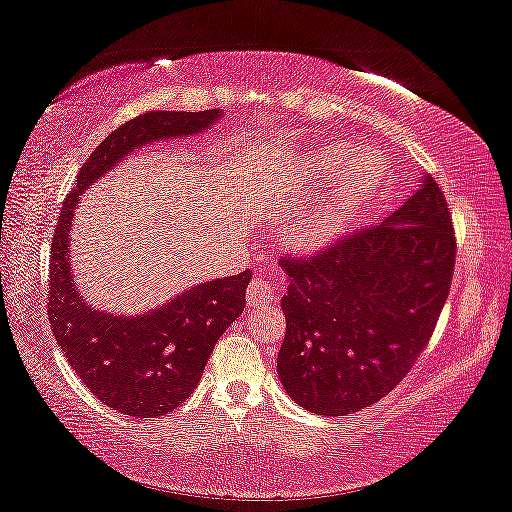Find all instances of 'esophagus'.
<instances>
[{
	"label": "esophagus",
	"instance_id": "obj_1",
	"mask_svg": "<svg viewBox=\"0 0 512 512\" xmlns=\"http://www.w3.org/2000/svg\"><path fill=\"white\" fill-rule=\"evenodd\" d=\"M246 298H248L250 305L262 307V305H268V302H273V298H275V289H273L271 284H268V282H264L262 277H255V280L248 284Z\"/></svg>",
	"mask_w": 512,
	"mask_h": 512
}]
</instances>
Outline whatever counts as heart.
Here are the masks:
<instances>
[{
  "label": "heart",
  "mask_w": 512,
  "mask_h": 512,
  "mask_svg": "<svg viewBox=\"0 0 512 512\" xmlns=\"http://www.w3.org/2000/svg\"><path fill=\"white\" fill-rule=\"evenodd\" d=\"M370 169V158H366L354 146L339 144L320 151L311 160V176L318 183H332L334 178L339 180H336L332 192H329L327 201L316 212L307 214L305 219L296 223V228L291 230L289 237L291 244L307 250L325 244V241L339 235L352 219L361 198L368 192Z\"/></svg>",
  "instance_id": "b5f03b06"
}]
</instances>
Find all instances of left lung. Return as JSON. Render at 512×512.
Here are the masks:
<instances>
[{"label": "left lung", "instance_id": "8db88e82", "mask_svg": "<svg viewBox=\"0 0 512 512\" xmlns=\"http://www.w3.org/2000/svg\"><path fill=\"white\" fill-rule=\"evenodd\" d=\"M456 237L431 176L379 225L309 257H282L289 277L277 377L316 415L375 404L427 348L452 287Z\"/></svg>", "mask_w": 512, "mask_h": 512}]
</instances>
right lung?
Segmentation results:
<instances>
[{
  "mask_svg": "<svg viewBox=\"0 0 512 512\" xmlns=\"http://www.w3.org/2000/svg\"><path fill=\"white\" fill-rule=\"evenodd\" d=\"M219 117L221 110L146 112L112 131L76 173L51 239L47 314L58 348L103 404L133 418H158L192 395L214 343L244 311L253 273L196 284L140 316H112L90 307L74 284V210L85 189L135 149L203 133Z\"/></svg>",
  "mask_w": 512,
  "mask_h": 512,
  "instance_id": "1",
  "label": "right lung"
}]
</instances>
